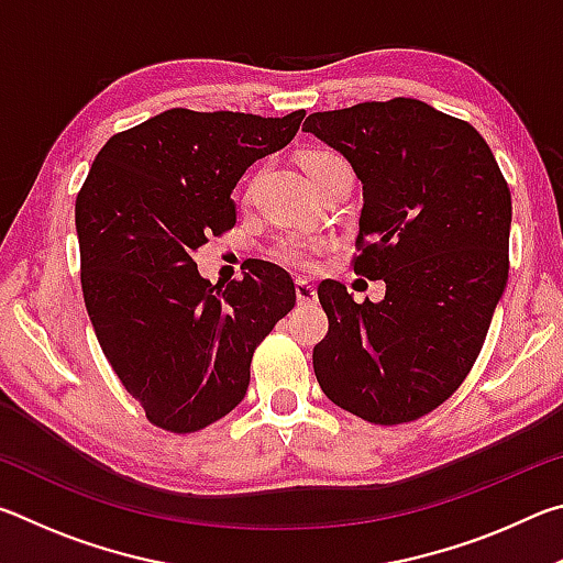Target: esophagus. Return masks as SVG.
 <instances>
[{
  "label": "esophagus",
  "mask_w": 563,
  "mask_h": 563,
  "mask_svg": "<svg viewBox=\"0 0 563 563\" xmlns=\"http://www.w3.org/2000/svg\"><path fill=\"white\" fill-rule=\"evenodd\" d=\"M295 295H298V302L300 305H312V302L318 300V292H316V288H312L308 280L295 283Z\"/></svg>",
  "instance_id": "obj_1"
}]
</instances>
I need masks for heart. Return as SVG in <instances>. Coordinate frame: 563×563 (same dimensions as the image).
Instances as JSON below:
<instances>
[{
  "mask_svg": "<svg viewBox=\"0 0 563 563\" xmlns=\"http://www.w3.org/2000/svg\"><path fill=\"white\" fill-rule=\"evenodd\" d=\"M340 158L338 154H332V151H312V154L305 156V170H312L322 164H328V161H335ZM325 241L322 238H312V235H300V233H292V235H285L280 238L278 243L273 245V258L280 261L283 265H288V268L295 271H312V265L318 263L320 253L325 251Z\"/></svg>",
  "mask_w": 563,
  "mask_h": 563,
  "instance_id": "heart-1",
  "label": "heart"
}]
</instances>
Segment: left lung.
Wrapping results in <instances>:
<instances>
[{
  "instance_id": "left-lung-1",
  "label": "left lung",
  "mask_w": 563,
  "mask_h": 563,
  "mask_svg": "<svg viewBox=\"0 0 563 563\" xmlns=\"http://www.w3.org/2000/svg\"><path fill=\"white\" fill-rule=\"evenodd\" d=\"M302 129L362 180L352 271L385 280L379 302L320 283L330 328L316 377L365 422H415L460 389L487 340L509 280V186L472 123L417 99L318 111Z\"/></svg>"
}]
</instances>
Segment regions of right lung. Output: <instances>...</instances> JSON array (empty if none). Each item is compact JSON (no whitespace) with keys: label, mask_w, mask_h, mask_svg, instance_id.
<instances>
[{"label":"right lung","mask_w":563,"mask_h":563,"mask_svg":"<svg viewBox=\"0 0 563 563\" xmlns=\"http://www.w3.org/2000/svg\"><path fill=\"white\" fill-rule=\"evenodd\" d=\"M305 111L168 109L113 133L76 196L81 290L93 332L151 424L190 434L245 397L255 347L295 305L292 278L255 263L211 285L194 255L235 225L231 190L288 146Z\"/></svg>","instance_id":"right-lung-1"}]
</instances>
